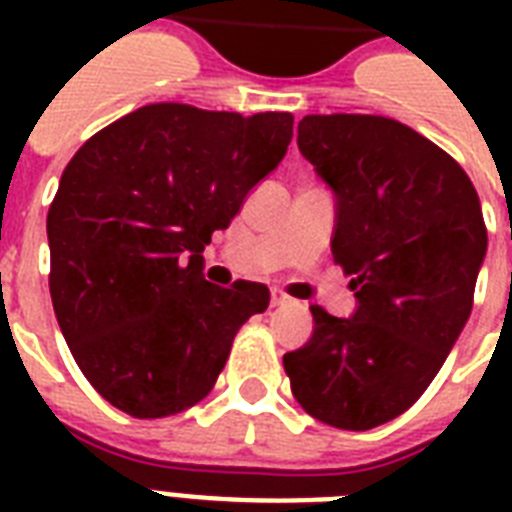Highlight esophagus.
<instances>
[{"label":"esophagus","instance_id":"esophagus-1","mask_svg":"<svg viewBox=\"0 0 512 512\" xmlns=\"http://www.w3.org/2000/svg\"><path fill=\"white\" fill-rule=\"evenodd\" d=\"M289 295L284 289H271V305H287Z\"/></svg>","mask_w":512,"mask_h":512}]
</instances>
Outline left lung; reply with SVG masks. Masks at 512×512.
<instances>
[{
    "label": "left lung",
    "instance_id": "1",
    "mask_svg": "<svg viewBox=\"0 0 512 512\" xmlns=\"http://www.w3.org/2000/svg\"><path fill=\"white\" fill-rule=\"evenodd\" d=\"M297 148L335 193L332 255L353 276L356 311L311 305V340L284 369L311 417L372 430L425 393L468 324L484 212L460 164L396 119L305 116Z\"/></svg>",
    "mask_w": 512,
    "mask_h": 512
}]
</instances>
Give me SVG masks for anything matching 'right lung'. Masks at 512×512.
I'll use <instances>...</instances> for the list:
<instances>
[{
  "instance_id": "right-lung-1",
  "label": "right lung",
  "mask_w": 512,
  "mask_h": 512,
  "mask_svg": "<svg viewBox=\"0 0 512 512\" xmlns=\"http://www.w3.org/2000/svg\"><path fill=\"white\" fill-rule=\"evenodd\" d=\"M292 122L151 103L68 162L47 215L52 308L108 404L138 420L199 404L241 324L268 308L265 284H209L201 252L279 167Z\"/></svg>"
}]
</instances>
